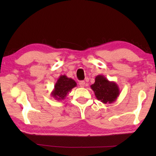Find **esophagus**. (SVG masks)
<instances>
[{"instance_id": "34e87169", "label": "esophagus", "mask_w": 156, "mask_h": 156, "mask_svg": "<svg viewBox=\"0 0 156 156\" xmlns=\"http://www.w3.org/2000/svg\"><path fill=\"white\" fill-rule=\"evenodd\" d=\"M79 85H80V87H84L85 86V82L83 80L80 81V83H79Z\"/></svg>"}]
</instances>
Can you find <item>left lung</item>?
Returning <instances> with one entry per match:
<instances>
[{
	"mask_svg": "<svg viewBox=\"0 0 156 156\" xmlns=\"http://www.w3.org/2000/svg\"><path fill=\"white\" fill-rule=\"evenodd\" d=\"M96 98L102 103H113L120 95L119 87L115 82L109 81L103 75H98L95 83L90 86Z\"/></svg>",
	"mask_w": 156,
	"mask_h": 156,
	"instance_id": "8db88e82",
	"label": "left lung"
}]
</instances>
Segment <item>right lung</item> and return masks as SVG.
I'll list each match as a JSON object with an SVG mask.
<instances>
[{
    "label": "right lung",
    "instance_id": "1",
    "mask_svg": "<svg viewBox=\"0 0 156 156\" xmlns=\"http://www.w3.org/2000/svg\"><path fill=\"white\" fill-rule=\"evenodd\" d=\"M77 85L76 81L72 78H68L67 76L61 75L58 78L54 88L51 93V96L56 100H63L65 99L69 92Z\"/></svg>",
    "mask_w": 156,
    "mask_h": 156
}]
</instances>
